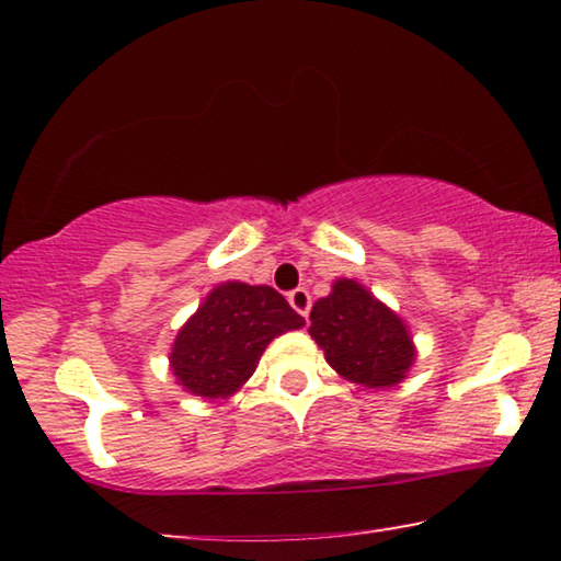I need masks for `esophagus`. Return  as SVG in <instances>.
Segmentation results:
<instances>
[{
	"label": "esophagus",
	"mask_w": 561,
	"mask_h": 561,
	"mask_svg": "<svg viewBox=\"0 0 561 561\" xmlns=\"http://www.w3.org/2000/svg\"><path fill=\"white\" fill-rule=\"evenodd\" d=\"M288 304L294 306V309H296L298 313H301V317L309 319V311H311V296H309V290H306V288L290 290V294H288Z\"/></svg>",
	"instance_id": "obj_1"
}]
</instances>
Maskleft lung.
I'll return each instance as SVG.
<instances>
[{"label": "left lung", "mask_w": 561, "mask_h": 561, "mask_svg": "<svg viewBox=\"0 0 561 561\" xmlns=\"http://www.w3.org/2000/svg\"><path fill=\"white\" fill-rule=\"evenodd\" d=\"M311 340L344 380L363 388H393L416 363L409 324L363 283L340 278L311 309Z\"/></svg>", "instance_id": "obj_1"}]
</instances>
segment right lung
<instances>
[{"label":"right lung","mask_w":561,"mask_h":561,"mask_svg":"<svg viewBox=\"0 0 561 561\" xmlns=\"http://www.w3.org/2000/svg\"><path fill=\"white\" fill-rule=\"evenodd\" d=\"M304 324L275 288L227 280L179 329L168 363L186 393L221 401L250 380L275 336Z\"/></svg>","instance_id":"add662e5"}]
</instances>
